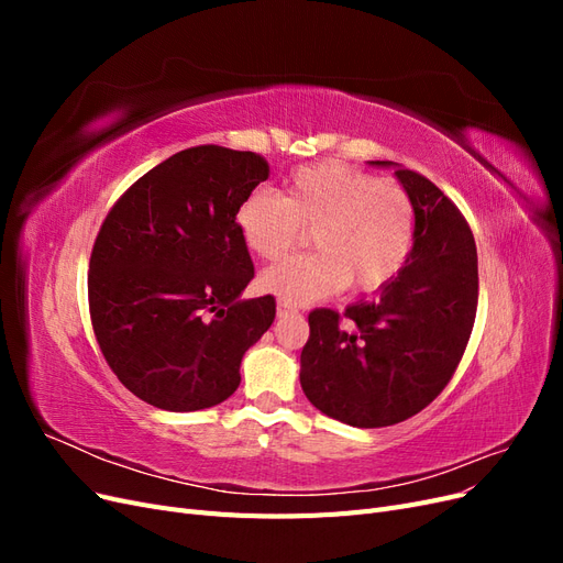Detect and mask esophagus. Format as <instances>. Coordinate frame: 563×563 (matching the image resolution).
Instances as JSON below:
<instances>
[{
    "label": "esophagus",
    "instance_id": "1",
    "mask_svg": "<svg viewBox=\"0 0 563 563\" xmlns=\"http://www.w3.org/2000/svg\"><path fill=\"white\" fill-rule=\"evenodd\" d=\"M296 312H298L296 305H291V302H284V300H279V302H277V314H279V317L296 314Z\"/></svg>",
    "mask_w": 563,
    "mask_h": 563
}]
</instances>
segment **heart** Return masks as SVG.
I'll use <instances>...</instances> for the list:
<instances>
[{"instance_id":"heart-1","label":"heart","mask_w":563,"mask_h":563,"mask_svg":"<svg viewBox=\"0 0 563 563\" xmlns=\"http://www.w3.org/2000/svg\"><path fill=\"white\" fill-rule=\"evenodd\" d=\"M236 230L263 261L300 246L310 230L312 253L267 267L261 291L305 305L352 284L371 294L395 279L416 244V203L406 187L340 162L298 166L284 197L253 190L236 209Z\"/></svg>"}]
</instances>
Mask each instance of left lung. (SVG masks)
<instances>
[{"mask_svg":"<svg viewBox=\"0 0 563 563\" xmlns=\"http://www.w3.org/2000/svg\"><path fill=\"white\" fill-rule=\"evenodd\" d=\"M395 174L416 203L411 258L378 298L343 314L312 310L300 354L305 397L352 428H387L432 404L463 360L479 300L465 216L422 174Z\"/></svg>","mask_w":563,"mask_h":563,"instance_id":"obj_1","label":"left lung"}]
</instances>
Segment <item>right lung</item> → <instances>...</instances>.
<instances>
[{
  "instance_id": "obj_1",
  "label": "right lung",
  "mask_w": 563,
  "mask_h": 563,
  "mask_svg": "<svg viewBox=\"0 0 563 563\" xmlns=\"http://www.w3.org/2000/svg\"><path fill=\"white\" fill-rule=\"evenodd\" d=\"M269 176L255 152L197 145L114 201L89 261V312L108 366L164 411H201L240 387L244 352L275 321L253 279L236 209Z\"/></svg>"
}]
</instances>
